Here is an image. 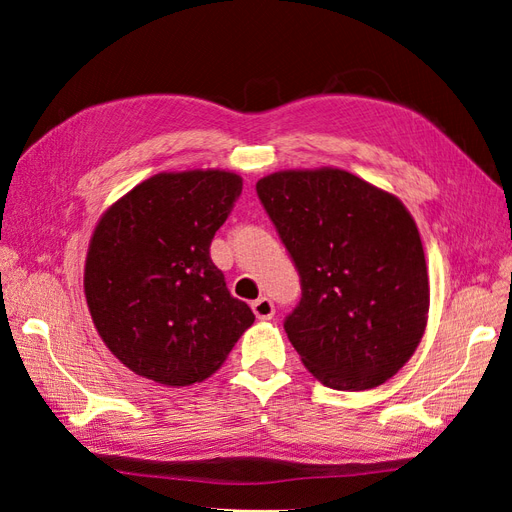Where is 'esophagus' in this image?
Masks as SVG:
<instances>
[{
    "instance_id": "obj_1",
    "label": "esophagus",
    "mask_w": 512,
    "mask_h": 512,
    "mask_svg": "<svg viewBox=\"0 0 512 512\" xmlns=\"http://www.w3.org/2000/svg\"><path fill=\"white\" fill-rule=\"evenodd\" d=\"M252 309H254V314H256L258 320H271V318L275 316V305H273V301L267 299V297L256 299V301L252 303Z\"/></svg>"
}]
</instances>
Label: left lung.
<instances>
[{"instance_id": "left-lung-1", "label": "left lung", "mask_w": 512, "mask_h": 512, "mask_svg": "<svg viewBox=\"0 0 512 512\" xmlns=\"http://www.w3.org/2000/svg\"><path fill=\"white\" fill-rule=\"evenodd\" d=\"M256 192L301 277L284 329L303 365L337 391L389 380L414 354L429 312L412 215L339 168L282 170Z\"/></svg>"}]
</instances>
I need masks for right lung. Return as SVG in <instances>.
<instances>
[{
  "instance_id": "right-lung-1",
  "label": "right lung",
  "mask_w": 512,
  "mask_h": 512,
  "mask_svg": "<svg viewBox=\"0 0 512 512\" xmlns=\"http://www.w3.org/2000/svg\"><path fill=\"white\" fill-rule=\"evenodd\" d=\"M243 181L226 170L160 173L108 209L85 262L91 320L134 374L166 386L203 382L254 314L226 288L209 247Z\"/></svg>"
}]
</instances>
